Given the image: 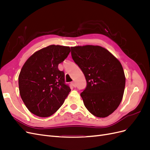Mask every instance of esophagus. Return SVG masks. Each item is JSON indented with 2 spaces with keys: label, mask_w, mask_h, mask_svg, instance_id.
Masks as SVG:
<instances>
[{
  "label": "esophagus",
  "mask_w": 150,
  "mask_h": 150,
  "mask_svg": "<svg viewBox=\"0 0 150 150\" xmlns=\"http://www.w3.org/2000/svg\"><path fill=\"white\" fill-rule=\"evenodd\" d=\"M71 85L73 86L74 88H76V83H75V82H74V81H72V82L71 83Z\"/></svg>",
  "instance_id": "34e87169"
}]
</instances>
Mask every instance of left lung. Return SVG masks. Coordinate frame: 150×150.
<instances>
[{
	"label": "left lung",
	"instance_id": "left-lung-1",
	"mask_svg": "<svg viewBox=\"0 0 150 150\" xmlns=\"http://www.w3.org/2000/svg\"><path fill=\"white\" fill-rule=\"evenodd\" d=\"M72 59L83 71L87 86L81 93L85 107L94 116L114 112L123 96L126 78L120 61L101 46L71 47Z\"/></svg>",
	"mask_w": 150,
	"mask_h": 150
}]
</instances>
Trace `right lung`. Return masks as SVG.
Instances as JSON below:
<instances>
[{"mask_svg": "<svg viewBox=\"0 0 150 150\" xmlns=\"http://www.w3.org/2000/svg\"><path fill=\"white\" fill-rule=\"evenodd\" d=\"M71 52L70 47L51 45L34 52L25 61L19 76L21 97L33 114L42 117L55 113L71 91L64 73L58 65Z\"/></svg>", "mask_w": 150, "mask_h": 150, "instance_id": "1", "label": "right lung"}]
</instances>
